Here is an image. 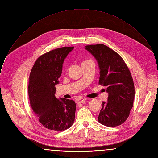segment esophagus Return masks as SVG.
Returning a JSON list of instances; mask_svg holds the SVG:
<instances>
[{
    "instance_id": "1",
    "label": "esophagus",
    "mask_w": 158,
    "mask_h": 158,
    "mask_svg": "<svg viewBox=\"0 0 158 158\" xmlns=\"http://www.w3.org/2000/svg\"><path fill=\"white\" fill-rule=\"evenodd\" d=\"M87 100V98H79L76 100V102L79 104H81L83 103L84 102H85Z\"/></svg>"
}]
</instances>
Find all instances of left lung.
I'll return each instance as SVG.
<instances>
[{
  "label": "left lung",
  "instance_id": "obj_1",
  "mask_svg": "<svg viewBox=\"0 0 158 158\" xmlns=\"http://www.w3.org/2000/svg\"><path fill=\"white\" fill-rule=\"evenodd\" d=\"M85 49L96 59L99 84L106 87L107 102H102L98 121L108 127L122 124L133 106L134 85L129 68L122 57L104 44L89 45Z\"/></svg>",
  "mask_w": 158,
  "mask_h": 158
}]
</instances>
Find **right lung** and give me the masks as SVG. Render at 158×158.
I'll use <instances>...</instances> for the list:
<instances>
[{"label":"right lung","instance_id":"right-lung-1","mask_svg":"<svg viewBox=\"0 0 158 158\" xmlns=\"http://www.w3.org/2000/svg\"><path fill=\"white\" fill-rule=\"evenodd\" d=\"M74 47L49 51L35 61L29 76L28 93L31 106L39 122L49 129L62 131L74 123L76 103L55 96L65 59Z\"/></svg>","mask_w":158,"mask_h":158}]
</instances>
